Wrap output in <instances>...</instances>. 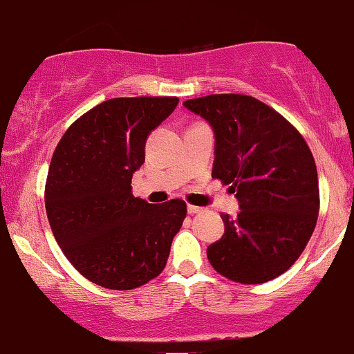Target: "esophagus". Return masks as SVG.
I'll list each match as a JSON object with an SVG mask.
<instances>
[{
    "label": "esophagus",
    "instance_id": "obj_1",
    "mask_svg": "<svg viewBox=\"0 0 354 354\" xmlns=\"http://www.w3.org/2000/svg\"><path fill=\"white\" fill-rule=\"evenodd\" d=\"M187 212L189 214H199V212H203V207H197V206H192V204H189Z\"/></svg>",
    "mask_w": 354,
    "mask_h": 354
}]
</instances>
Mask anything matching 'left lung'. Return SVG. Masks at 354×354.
Masks as SVG:
<instances>
[{"label":"left lung","mask_w":354,"mask_h":354,"mask_svg":"<svg viewBox=\"0 0 354 354\" xmlns=\"http://www.w3.org/2000/svg\"><path fill=\"white\" fill-rule=\"evenodd\" d=\"M214 130L212 177L230 185L239 209L221 214L224 234L207 246L209 263L239 283H263L287 272L317 223L319 182L302 135L265 102L245 94L184 101Z\"/></svg>","instance_id":"8db88e82"}]
</instances>
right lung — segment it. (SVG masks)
I'll return each instance as SVG.
<instances>
[{"label":"right lung","mask_w":354,"mask_h":354,"mask_svg":"<svg viewBox=\"0 0 354 354\" xmlns=\"http://www.w3.org/2000/svg\"><path fill=\"white\" fill-rule=\"evenodd\" d=\"M177 97H115L71 124L57 145L45 209L67 260L93 283L131 290L160 275L187 214L184 201L148 204L131 192L151 130Z\"/></svg>","instance_id":"1"}]
</instances>
